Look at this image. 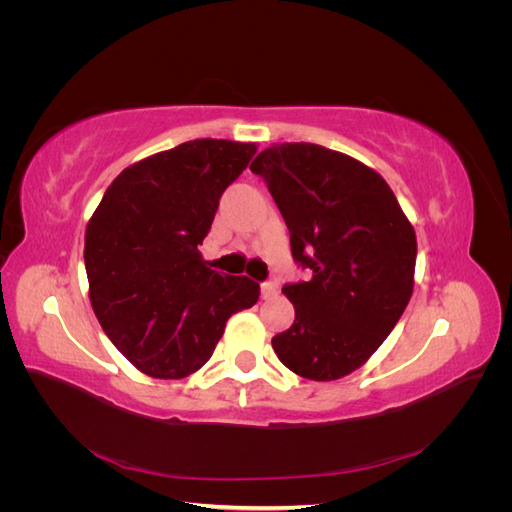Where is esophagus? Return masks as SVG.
<instances>
[{
    "label": "esophagus",
    "mask_w": 512,
    "mask_h": 512,
    "mask_svg": "<svg viewBox=\"0 0 512 512\" xmlns=\"http://www.w3.org/2000/svg\"><path fill=\"white\" fill-rule=\"evenodd\" d=\"M277 290H280V288H277L275 282H265V284H262V288H260L262 299H273L275 294H277Z\"/></svg>",
    "instance_id": "esophagus-1"
}]
</instances>
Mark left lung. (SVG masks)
<instances>
[{
  "mask_svg": "<svg viewBox=\"0 0 512 512\" xmlns=\"http://www.w3.org/2000/svg\"><path fill=\"white\" fill-rule=\"evenodd\" d=\"M290 230L312 280L286 284L292 327L271 339L294 374L329 382L367 363L412 297L416 235L374 168L314 143H282L250 166Z\"/></svg>",
  "mask_w": 512,
  "mask_h": 512,
  "instance_id": "left-lung-1",
  "label": "left lung"
}]
</instances>
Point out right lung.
Masks as SVG:
<instances>
[{"label":"right lung","mask_w":512,"mask_h":512,"mask_svg":"<svg viewBox=\"0 0 512 512\" xmlns=\"http://www.w3.org/2000/svg\"><path fill=\"white\" fill-rule=\"evenodd\" d=\"M256 143L196 138L128 166L85 230L89 301L108 339L151 378L203 367L260 286L207 267L198 245Z\"/></svg>","instance_id":"right-lung-1"}]
</instances>
